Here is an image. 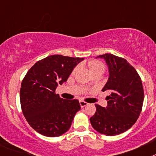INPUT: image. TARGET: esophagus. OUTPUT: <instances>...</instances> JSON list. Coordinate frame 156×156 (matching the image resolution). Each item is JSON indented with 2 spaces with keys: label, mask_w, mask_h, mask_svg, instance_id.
Returning a JSON list of instances; mask_svg holds the SVG:
<instances>
[{
  "label": "esophagus",
  "mask_w": 156,
  "mask_h": 156,
  "mask_svg": "<svg viewBox=\"0 0 156 156\" xmlns=\"http://www.w3.org/2000/svg\"><path fill=\"white\" fill-rule=\"evenodd\" d=\"M80 105L81 108H83V107H85L86 105H87L88 103L86 102V101H80Z\"/></svg>",
  "instance_id": "34e87169"
}]
</instances>
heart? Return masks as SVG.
<instances>
[{
    "instance_id": "obj_1",
    "label": "heart",
    "mask_w": 156,
    "mask_h": 156,
    "mask_svg": "<svg viewBox=\"0 0 156 156\" xmlns=\"http://www.w3.org/2000/svg\"><path fill=\"white\" fill-rule=\"evenodd\" d=\"M98 69H105V66L104 65H103L101 62H100L95 61L94 62L91 64V66H90V70H91L92 72ZM77 70H78V67L74 69L73 71V74H75L76 73Z\"/></svg>"
}]
</instances>
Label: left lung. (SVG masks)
<instances>
[{"label":"left lung","instance_id":"left-lung-1","mask_svg":"<svg viewBox=\"0 0 156 156\" xmlns=\"http://www.w3.org/2000/svg\"><path fill=\"white\" fill-rule=\"evenodd\" d=\"M97 58L108 65L109 77L102 91L108 90L106 108L95 105L96 112L90 118L95 130L101 134L114 136L131 127L140 115L144 101V89L137 72L126 59L112 54Z\"/></svg>","mask_w":156,"mask_h":156}]
</instances>
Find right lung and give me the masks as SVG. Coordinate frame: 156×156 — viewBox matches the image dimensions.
Segmentation results:
<instances>
[{
	"mask_svg": "<svg viewBox=\"0 0 156 156\" xmlns=\"http://www.w3.org/2000/svg\"><path fill=\"white\" fill-rule=\"evenodd\" d=\"M83 58L54 55L32 66L22 81L20 103L25 118L34 129L46 137H58L68 131L79 101L65 100L55 94Z\"/></svg>",
	"mask_w": 156,
	"mask_h": 156,
	"instance_id": "1",
	"label": "right lung"
}]
</instances>
